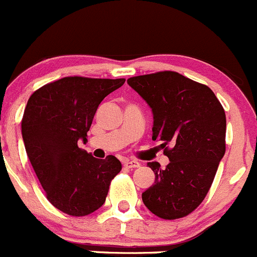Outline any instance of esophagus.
Instances as JSON below:
<instances>
[{"label": "esophagus", "mask_w": 257, "mask_h": 257, "mask_svg": "<svg viewBox=\"0 0 257 257\" xmlns=\"http://www.w3.org/2000/svg\"><path fill=\"white\" fill-rule=\"evenodd\" d=\"M123 166L127 168H137L140 167V162L135 160H126L125 162H123Z\"/></svg>", "instance_id": "34e87169"}]
</instances>
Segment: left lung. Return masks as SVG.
<instances>
[{
  "instance_id": "obj_1",
  "label": "left lung",
  "mask_w": 257,
  "mask_h": 257,
  "mask_svg": "<svg viewBox=\"0 0 257 257\" xmlns=\"http://www.w3.org/2000/svg\"><path fill=\"white\" fill-rule=\"evenodd\" d=\"M127 84L151 107L152 140L165 150L169 163L155 172V184L142 193L144 204L162 219L186 216L207 195L225 153V111L207 85L176 71L130 78Z\"/></svg>"
}]
</instances>
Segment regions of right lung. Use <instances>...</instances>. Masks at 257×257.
Instances as JSON below:
<instances>
[{
  "instance_id": "add662e5",
  "label": "right lung",
  "mask_w": 257,
  "mask_h": 257,
  "mask_svg": "<svg viewBox=\"0 0 257 257\" xmlns=\"http://www.w3.org/2000/svg\"><path fill=\"white\" fill-rule=\"evenodd\" d=\"M125 79L68 76L32 94L22 120V137L31 165L55 208L73 216L97 210L113 177L121 171L115 156L105 160L78 147L102 100Z\"/></svg>"
}]
</instances>
